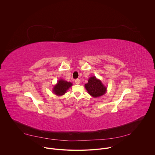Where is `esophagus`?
Returning a JSON list of instances; mask_svg holds the SVG:
<instances>
[{
  "label": "esophagus",
  "instance_id": "esophagus-1",
  "mask_svg": "<svg viewBox=\"0 0 155 155\" xmlns=\"http://www.w3.org/2000/svg\"><path fill=\"white\" fill-rule=\"evenodd\" d=\"M75 83H76V84H79L81 83V81H80L79 79H77L75 80Z\"/></svg>",
  "mask_w": 155,
  "mask_h": 155
}]
</instances>
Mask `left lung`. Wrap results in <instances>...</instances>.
<instances>
[{
  "label": "left lung",
  "mask_w": 155,
  "mask_h": 155,
  "mask_svg": "<svg viewBox=\"0 0 155 155\" xmlns=\"http://www.w3.org/2000/svg\"><path fill=\"white\" fill-rule=\"evenodd\" d=\"M85 88L88 93L94 97L103 96L106 92L107 88L103 85L102 82L95 76L90 78L88 83L85 85Z\"/></svg>",
  "instance_id": "obj_1"
}]
</instances>
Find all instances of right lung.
<instances>
[{
	"instance_id": "obj_1",
	"label": "right lung",
	"mask_w": 155,
	"mask_h": 155,
	"mask_svg": "<svg viewBox=\"0 0 155 155\" xmlns=\"http://www.w3.org/2000/svg\"><path fill=\"white\" fill-rule=\"evenodd\" d=\"M72 84L71 82H68L67 81H64L62 79H59L53 88V93L54 94L58 96H62L64 95L67 90L71 87Z\"/></svg>"
}]
</instances>
